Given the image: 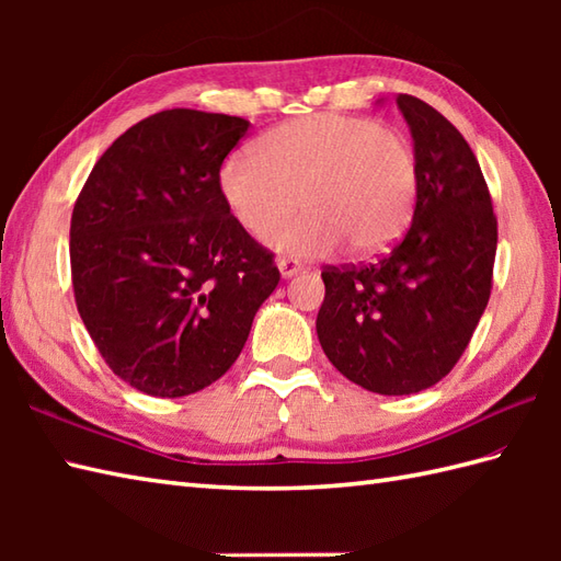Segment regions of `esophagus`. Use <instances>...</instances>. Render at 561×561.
Listing matches in <instances>:
<instances>
[{"instance_id": "1", "label": "esophagus", "mask_w": 561, "mask_h": 561, "mask_svg": "<svg viewBox=\"0 0 561 561\" xmlns=\"http://www.w3.org/2000/svg\"><path fill=\"white\" fill-rule=\"evenodd\" d=\"M277 267L282 272V277H294V274H299L304 270L301 262L294 260V257H279L277 260Z\"/></svg>"}]
</instances>
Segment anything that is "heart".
Instances as JSON below:
<instances>
[{"label":"heart","mask_w":561,"mask_h":561,"mask_svg":"<svg viewBox=\"0 0 561 561\" xmlns=\"http://www.w3.org/2000/svg\"><path fill=\"white\" fill-rule=\"evenodd\" d=\"M410 141L368 117L320 113L279 125L255 153L221 163L219 190L248 233L267 236L296 207L306 214L274 233L284 253L318 257L350 245L354 255L383 253L408 229L416 202Z\"/></svg>","instance_id":"b5f03b06"}]
</instances>
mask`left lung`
<instances>
[{"label": "left lung", "mask_w": 561, "mask_h": 561, "mask_svg": "<svg viewBox=\"0 0 561 561\" xmlns=\"http://www.w3.org/2000/svg\"><path fill=\"white\" fill-rule=\"evenodd\" d=\"M416 159L410 229L366 265H325L320 347L352 383L412 396L450 374L492 294L496 217L468 141L432 105L400 93Z\"/></svg>", "instance_id": "left-lung-1"}]
</instances>
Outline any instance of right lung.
<instances>
[{"mask_svg": "<svg viewBox=\"0 0 561 561\" xmlns=\"http://www.w3.org/2000/svg\"><path fill=\"white\" fill-rule=\"evenodd\" d=\"M248 121L161 111L93 165L69 226L79 316L111 371L153 398H183L229 371L262 301L274 253L219 190Z\"/></svg>", "mask_w": 561, "mask_h": 561, "instance_id": "1", "label": "right lung"}]
</instances>
